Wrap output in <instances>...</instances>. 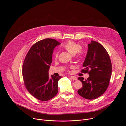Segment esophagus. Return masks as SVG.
I'll use <instances>...</instances> for the list:
<instances>
[{
  "label": "esophagus",
  "mask_w": 126,
  "mask_h": 126,
  "mask_svg": "<svg viewBox=\"0 0 126 126\" xmlns=\"http://www.w3.org/2000/svg\"><path fill=\"white\" fill-rule=\"evenodd\" d=\"M71 78L72 79L74 80H77V77H75V76H71Z\"/></svg>",
  "instance_id": "1"
}]
</instances>
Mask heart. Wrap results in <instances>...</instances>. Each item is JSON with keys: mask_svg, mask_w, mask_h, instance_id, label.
I'll use <instances>...</instances> for the list:
<instances>
[{"mask_svg": "<svg viewBox=\"0 0 126 126\" xmlns=\"http://www.w3.org/2000/svg\"><path fill=\"white\" fill-rule=\"evenodd\" d=\"M63 47L72 55H75L77 53H80L81 46L73 41H68L63 45ZM55 57H57V54L56 53Z\"/></svg>", "mask_w": 126, "mask_h": 126, "instance_id": "1", "label": "heart"}]
</instances>
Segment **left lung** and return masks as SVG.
Returning a JSON list of instances; mask_svg holds the SVG:
<instances>
[{
    "label": "left lung",
    "mask_w": 126,
    "mask_h": 126,
    "mask_svg": "<svg viewBox=\"0 0 126 126\" xmlns=\"http://www.w3.org/2000/svg\"><path fill=\"white\" fill-rule=\"evenodd\" d=\"M83 73L89 77L84 80L79 77L83 87L78 90L81 97L88 100L97 98L103 95L109 86L112 74V64L105 48L98 42L92 40L88 45V51L83 64Z\"/></svg>",
    "instance_id": "8db88e82"
}]
</instances>
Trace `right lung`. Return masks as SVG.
<instances>
[{
    "instance_id": "obj_1",
    "label": "right lung",
    "mask_w": 126,
    "mask_h": 126,
    "mask_svg": "<svg viewBox=\"0 0 126 126\" xmlns=\"http://www.w3.org/2000/svg\"><path fill=\"white\" fill-rule=\"evenodd\" d=\"M54 39L46 38L35 43L25 58L22 75L28 92L39 100L46 101L58 93L59 80L61 76H49L52 54L56 46L60 45Z\"/></svg>"
}]
</instances>
